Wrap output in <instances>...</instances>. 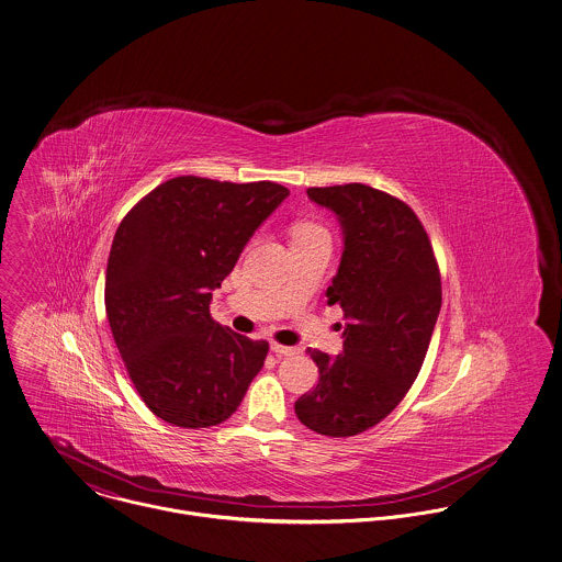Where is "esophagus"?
I'll return each instance as SVG.
<instances>
[{"instance_id":"esophagus-1","label":"esophagus","mask_w":562,"mask_h":562,"mask_svg":"<svg viewBox=\"0 0 562 562\" xmlns=\"http://www.w3.org/2000/svg\"><path fill=\"white\" fill-rule=\"evenodd\" d=\"M271 351H273L276 356H297V353H300L297 347H284V345H280V342H271Z\"/></svg>"}]
</instances>
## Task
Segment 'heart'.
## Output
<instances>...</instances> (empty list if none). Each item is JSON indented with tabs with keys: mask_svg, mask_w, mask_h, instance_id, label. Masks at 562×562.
Instances as JSON below:
<instances>
[{
	"mask_svg": "<svg viewBox=\"0 0 562 562\" xmlns=\"http://www.w3.org/2000/svg\"><path fill=\"white\" fill-rule=\"evenodd\" d=\"M323 231H325V228L318 226V224H314V222H295L293 228H291V237H293V239H300V237H308V235L323 233Z\"/></svg>",
	"mask_w": 562,
	"mask_h": 562,
	"instance_id": "obj_1",
	"label": "heart"
}]
</instances>
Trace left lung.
Segmentation results:
<instances>
[{
	"instance_id": "left-lung-1",
	"label": "left lung",
	"mask_w": 562,
	"mask_h": 562,
	"mask_svg": "<svg viewBox=\"0 0 562 562\" xmlns=\"http://www.w3.org/2000/svg\"><path fill=\"white\" fill-rule=\"evenodd\" d=\"M308 195L342 226V260L325 295L349 323L336 358L308 349L318 383L297 398L295 414L318 436H358L403 401L423 369L441 308L439 267L403 200L362 183L311 188Z\"/></svg>"
}]
</instances>
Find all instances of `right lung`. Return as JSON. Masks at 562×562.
<instances>
[{
  "label": "right lung",
  "instance_id": "add662e5",
  "mask_svg": "<svg viewBox=\"0 0 562 562\" xmlns=\"http://www.w3.org/2000/svg\"><path fill=\"white\" fill-rule=\"evenodd\" d=\"M286 195L273 181L177 177L123 217L108 258L105 311L126 373L157 418L206 429L241 405L269 342L215 323L211 291Z\"/></svg>",
  "mask_w": 562,
  "mask_h": 562
}]
</instances>
